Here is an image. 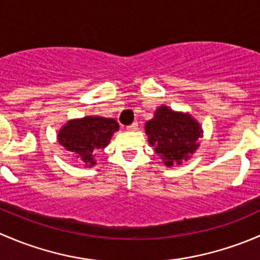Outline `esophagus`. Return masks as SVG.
<instances>
[{
	"instance_id": "esophagus-1",
	"label": "esophagus",
	"mask_w": 260,
	"mask_h": 260,
	"mask_svg": "<svg viewBox=\"0 0 260 260\" xmlns=\"http://www.w3.org/2000/svg\"><path fill=\"white\" fill-rule=\"evenodd\" d=\"M138 129V123L135 122L132 124L127 125V131H137Z\"/></svg>"
}]
</instances>
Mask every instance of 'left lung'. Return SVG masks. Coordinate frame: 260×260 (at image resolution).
Returning a JSON list of instances; mask_svg holds the SVG:
<instances>
[{
    "label": "left lung",
    "mask_w": 260,
    "mask_h": 260,
    "mask_svg": "<svg viewBox=\"0 0 260 260\" xmlns=\"http://www.w3.org/2000/svg\"><path fill=\"white\" fill-rule=\"evenodd\" d=\"M148 142L157 153L162 154L166 166L180 165L187 159L200 143L201 128L191 115L175 113L169 107H159L153 119L146 123Z\"/></svg>",
    "instance_id": "8db88e82"
}]
</instances>
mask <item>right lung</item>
<instances>
[{
  "instance_id": "add662e5",
  "label": "right lung",
  "mask_w": 260,
  "mask_h": 260,
  "mask_svg": "<svg viewBox=\"0 0 260 260\" xmlns=\"http://www.w3.org/2000/svg\"><path fill=\"white\" fill-rule=\"evenodd\" d=\"M118 128L119 125L112 118L85 117L68 122L60 129L57 140L65 149L79 156L81 161L90 167L95 165L94 153L108 145Z\"/></svg>"
}]
</instances>
